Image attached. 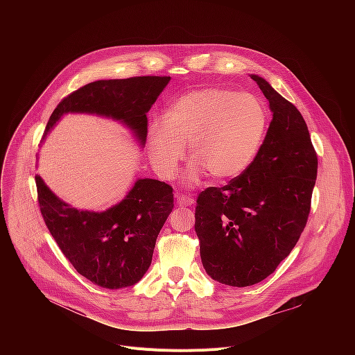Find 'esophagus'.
I'll return each mask as SVG.
<instances>
[{
  "label": "esophagus",
  "mask_w": 355,
  "mask_h": 355,
  "mask_svg": "<svg viewBox=\"0 0 355 355\" xmlns=\"http://www.w3.org/2000/svg\"><path fill=\"white\" fill-rule=\"evenodd\" d=\"M177 202H178L180 207H191V205L195 204L193 198H191V196H188V195H181V196H178V198H177Z\"/></svg>",
  "instance_id": "esophagus-1"
}]
</instances>
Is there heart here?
I'll list each match as a JSON object with an SVG mask.
<instances>
[{
    "mask_svg": "<svg viewBox=\"0 0 355 355\" xmlns=\"http://www.w3.org/2000/svg\"><path fill=\"white\" fill-rule=\"evenodd\" d=\"M268 126V108L257 95L226 88L195 89L174 101L166 121L150 125L148 159L162 178L171 180L188 144L193 160L184 177L187 185L198 184L207 174L230 180L256 160Z\"/></svg>",
    "mask_w": 355,
    "mask_h": 355,
    "instance_id": "b5f03b06",
    "label": "heart"
}]
</instances>
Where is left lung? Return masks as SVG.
<instances>
[{"instance_id": "8db88e82", "label": "left lung", "mask_w": 355, "mask_h": 355, "mask_svg": "<svg viewBox=\"0 0 355 355\" xmlns=\"http://www.w3.org/2000/svg\"><path fill=\"white\" fill-rule=\"evenodd\" d=\"M272 121L252 164L222 188L200 192L195 232L207 274L229 286H250L289 256L308 222L318 156L305 119L257 74Z\"/></svg>"}]
</instances>
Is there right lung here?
Masks as SVG:
<instances>
[{
    "label": "right lung",
    "instance_id": "add662e5",
    "mask_svg": "<svg viewBox=\"0 0 355 355\" xmlns=\"http://www.w3.org/2000/svg\"><path fill=\"white\" fill-rule=\"evenodd\" d=\"M170 77L98 80L64 98L50 116L43 140L67 114H87L126 126L139 146L147 136V116ZM42 140V143H43ZM44 223L78 274L107 289L137 284L151 264L157 236L174 208L173 188L137 178L125 198L105 211L77 209L35 177Z\"/></svg>",
    "mask_w": 355,
    "mask_h": 355
}]
</instances>
